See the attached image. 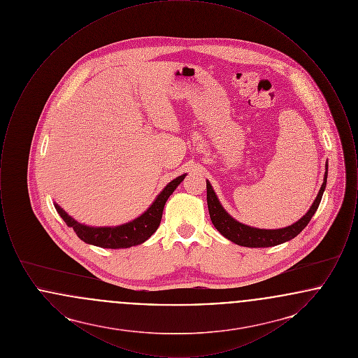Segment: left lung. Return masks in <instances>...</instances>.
<instances>
[{
    "mask_svg": "<svg viewBox=\"0 0 358 358\" xmlns=\"http://www.w3.org/2000/svg\"><path fill=\"white\" fill-rule=\"evenodd\" d=\"M326 181H327V162H326V171H324V184L318 192L317 199L314 200L310 209L307 210L306 215L299 219L298 222L291 224L286 228H279V229H260V228H254L245 224H241L238 220H235L231 215L225 212V209L220 204L213 187L210 182L206 180V201H208V209H209V216L210 220L213 222L215 228L222 234L224 238L231 240L232 243L243 245V247H251V248H264V247H273L282 243H286L291 238L298 236L306 227L314 213L317 212L322 194H324V187H326Z\"/></svg>",
    "mask_w": 358,
    "mask_h": 358,
    "instance_id": "left-lung-1",
    "label": "left lung"
}]
</instances>
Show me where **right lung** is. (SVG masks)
Returning a JSON list of instances; mask_svg holds the SVG:
<instances>
[{
	"label": "right lung",
	"instance_id": "right-lung-1",
	"mask_svg": "<svg viewBox=\"0 0 358 358\" xmlns=\"http://www.w3.org/2000/svg\"><path fill=\"white\" fill-rule=\"evenodd\" d=\"M187 174H182L171 181L164 190L157 196L150 208L142 213L133 222H126L117 227H88L85 224L76 222L69 213L60 208V205L55 204V208L64 222L73 228L78 238L83 240L87 244H92L101 248H129L133 245L142 244L153 235L159 227L162 219L164 206L166 204L171 193L176 190Z\"/></svg>",
	"mask_w": 358,
	"mask_h": 358
}]
</instances>
